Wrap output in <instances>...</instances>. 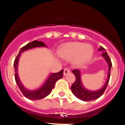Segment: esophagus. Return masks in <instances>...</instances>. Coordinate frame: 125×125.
Masks as SVG:
<instances>
[{"label":"esophagus","instance_id":"1","mask_svg":"<svg viewBox=\"0 0 125 125\" xmlns=\"http://www.w3.org/2000/svg\"><path fill=\"white\" fill-rule=\"evenodd\" d=\"M70 69H68V68H65V69H64V76H66V75H67L68 74L70 73Z\"/></svg>","mask_w":125,"mask_h":125}]
</instances>
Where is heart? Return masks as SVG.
Here are the masks:
<instances>
[{"mask_svg":"<svg viewBox=\"0 0 125 125\" xmlns=\"http://www.w3.org/2000/svg\"><path fill=\"white\" fill-rule=\"evenodd\" d=\"M57 52L64 59L73 58V64L76 66H79L86 64L91 59L93 55V48L91 45L73 42L62 45Z\"/></svg>","mask_w":125,"mask_h":125,"instance_id":"obj_1","label":"heart"}]
</instances>
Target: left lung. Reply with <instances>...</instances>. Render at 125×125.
Masks as SVG:
<instances>
[{"instance_id": "left-lung-1", "label": "left lung", "mask_w": 125, "mask_h": 125, "mask_svg": "<svg viewBox=\"0 0 125 125\" xmlns=\"http://www.w3.org/2000/svg\"><path fill=\"white\" fill-rule=\"evenodd\" d=\"M98 51H102V56L106 61L107 63L108 64V79L106 81L105 84L104 85V86L98 91H89L86 88H84L83 86L81 81V74L80 71L78 69H74L73 71V73L74 74L76 77V81L71 87V91L73 93L74 95L78 98L79 100H82L84 101H89L92 100H96L98 98H100L102 96L103 94L104 93L105 89H106L107 86L108 84L109 81H110V71H111V66H112V63H111V59L110 57L108 55L107 52L104 48L103 47H100V48L98 49Z\"/></svg>"}]
</instances>
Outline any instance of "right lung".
<instances>
[{"label":"right lung","instance_id":"1","mask_svg":"<svg viewBox=\"0 0 125 125\" xmlns=\"http://www.w3.org/2000/svg\"><path fill=\"white\" fill-rule=\"evenodd\" d=\"M36 47H46V45L44 43L41 41H34L28 43L27 45L22 47L20 50L18 55L15 57V61L14 62V68H15V82L17 83L19 88L21 91L22 93L24 94L25 98L31 100H38L42 99L45 98L47 96H48L51 92L52 91V89L54 87V85L58 79H61L63 77V69L61 70L59 72L56 73H52L49 76L48 79L46 81L44 84L39 88L38 89H36L35 91H30L27 89L22 84L19 78L18 74H17V65H18L19 59L21 53L25 51H27L29 49L34 48Z\"/></svg>","mask_w":125,"mask_h":125}]
</instances>
